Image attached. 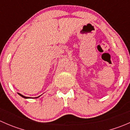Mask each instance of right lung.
<instances>
[{"mask_svg": "<svg viewBox=\"0 0 130 130\" xmlns=\"http://www.w3.org/2000/svg\"><path fill=\"white\" fill-rule=\"evenodd\" d=\"M18 94H19V95H21V97H23V98H25V99H28V98H29V97H26V96H24V95H22V94H19V93H18ZM39 97H40V96H39Z\"/></svg>", "mask_w": 130, "mask_h": 130, "instance_id": "1", "label": "right lung"}]
</instances>
